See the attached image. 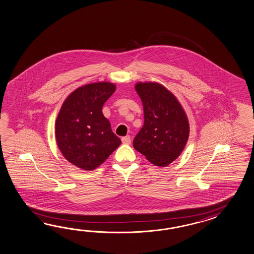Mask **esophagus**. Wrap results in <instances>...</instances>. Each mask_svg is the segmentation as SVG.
<instances>
[{
  "label": "esophagus",
  "instance_id": "obj_1",
  "mask_svg": "<svg viewBox=\"0 0 254 254\" xmlns=\"http://www.w3.org/2000/svg\"><path fill=\"white\" fill-rule=\"evenodd\" d=\"M121 140L123 142V144H126V145L131 144V138H130L129 135H126L124 137H122Z\"/></svg>",
  "mask_w": 254,
  "mask_h": 254
}]
</instances>
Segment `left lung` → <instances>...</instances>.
I'll return each instance as SVG.
<instances>
[{"instance_id": "obj_1", "label": "left lung", "mask_w": 254, "mask_h": 254, "mask_svg": "<svg viewBox=\"0 0 254 254\" xmlns=\"http://www.w3.org/2000/svg\"><path fill=\"white\" fill-rule=\"evenodd\" d=\"M135 91L144 108V126L133 146L158 167L173 162L183 151L190 135L186 113L175 96L158 83H137Z\"/></svg>"}]
</instances>
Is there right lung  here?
Masks as SVG:
<instances>
[{
	"label": "right lung",
	"mask_w": 254,
	"mask_h": 254,
	"mask_svg": "<svg viewBox=\"0 0 254 254\" xmlns=\"http://www.w3.org/2000/svg\"><path fill=\"white\" fill-rule=\"evenodd\" d=\"M116 91L108 82L88 84L71 93L57 116V145L70 163L84 170L100 166L121 144L102 107Z\"/></svg>",
	"instance_id": "obj_1"
}]
</instances>
